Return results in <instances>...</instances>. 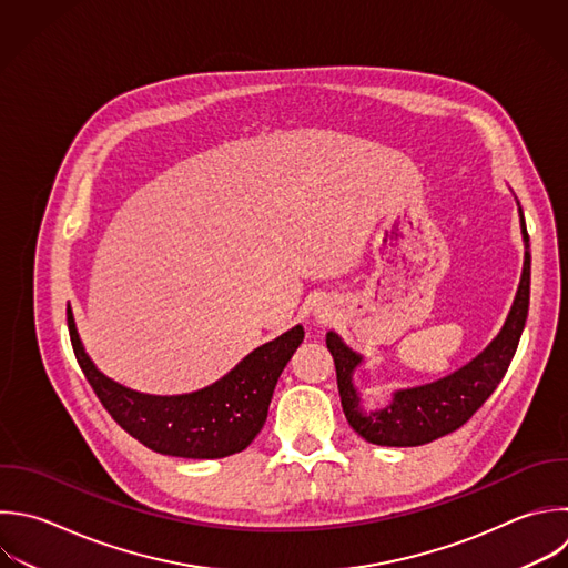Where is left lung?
Returning a JSON list of instances; mask_svg holds the SVG:
<instances>
[{
    "mask_svg": "<svg viewBox=\"0 0 568 568\" xmlns=\"http://www.w3.org/2000/svg\"><path fill=\"white\" fill-rule=\"evenodd\" d=\"M519 206V202H517ZM519 229L524 240V266L513 306L501 331L468 364L435 382L399 388L390 402L375 410L362 408L359 390L353 373L362 364V355L348 348L335 331L326 333V346L337 371V388L344 415L353 430L371 444L379 446H419L457 430L490 397L501 382L517 351L530 300V244L524 213L519 206Z\"/></svg>",
    "mask_w": 568,
    "mask_h": 568,
    "instance_id": "left-lung-1",
    "label": "left lung"
}]
</instances>
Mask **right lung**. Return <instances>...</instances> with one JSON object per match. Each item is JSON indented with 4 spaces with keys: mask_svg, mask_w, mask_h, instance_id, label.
<instances>
[{
    "mask_svg": "<svg viewBox=\"0 0 568 568\" xmlns=\"http://www.w3.org/2000/svg\"><path fill=\"white\" fill-rule=\"evenodd\" d=\"M75 357L111 417L155 453L217 459L244 450L262 430L275 384L304 339L302 324L257 346L215 384L184 395H149L106 377L84 351L73 311Z\"/></svg>",
    "mask_w": 568,
    "mask_h": 568,
    "instance_id": "1",
    "label": "right lung"
}]
</instances>
